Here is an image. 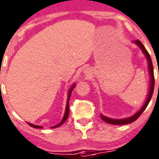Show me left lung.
Segmentation results:
<instances>
[{
	"label": "left lung",
	"instance_id": "1",
	"mask_svg": "<svg viewBox=\"0 0 159 159\" xmlns=\"http://www.w3.org/2000/svg\"><path fill=\"white\" fill-rule=\"evenodd\" d=\"M134 43L137 44V45L139 47V48L142 49L143 53L145 54L147 59H148V71H149V74H150V87H149V93H148V99L146 101V102L144 103V105L143 106V107L139 110V111L135 114L133 116H131L129 118H126V119H121V120H114V119H110L108 117H106V116H102L101 115V118L104 121H106V123L111 124V125H126V124H129L132 123L134 121H135L140 116V115L143 112V111L145 110L146 107L148 106V103L150 102L151 97L153 96V89H154V75H153V62H152V60H151L150 55L148 53V51L146 50V48H144V46L142 43H141L139 40H136Z\"/></svg>",
	"mask_w": 159,
	"mask_h": 159
}]
</instances>
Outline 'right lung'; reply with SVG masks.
Here are the masks:
<instances>
[{
  "mask_svg": "<svg viewBox=\"0 0 159 159\" xmlns=\"http://www.w3.org/2000/svg\"><path fill=\"white\" fill-rule=\"evenodd\" d=\"M75 85H73L71 88H70L69 90V92H68V97H67V106H66V111H65V114H64V116H63V118H62V121L60 122L58 125H57L53 126V127H51L52 129L53 128H57V127H59V126H61L62 125V124L64 123L65 121L67 120V117H68V115H69V99H70V96H71V93H72V90H73V88H74ZM31 126V127H33V128H35V129H42L43 127L42 126H38V125H33V124H30L28 123Z\"/></svg>",
  "mask_w": 159,
  "mask_h": 159,
  "instance_id": "obj_1",
  "label": "right lung"
}]
</instances>
